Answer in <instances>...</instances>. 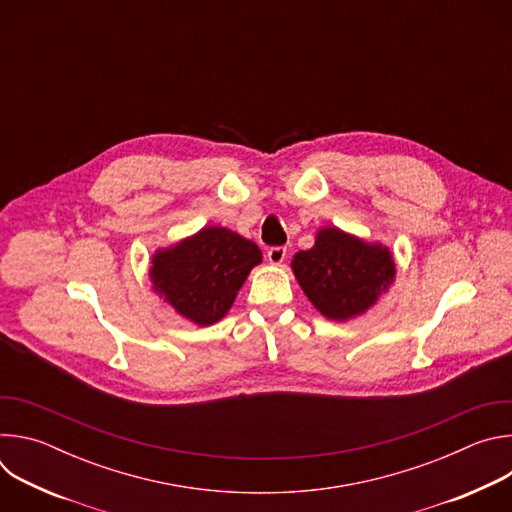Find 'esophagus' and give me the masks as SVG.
<instances>
[{
  "mask_svg": "<svg viewBox=\"0 0 512 512\" xmlns=\"http://www.w3.org/2000/svg\"><path fill=\"white\" fill-rule=\"evenodd\" d=\"M285 257H287V249L285 247H271L267 251V259H269L271 265H281L285 261Z\"/></svg>",
  "mask_w": 512,
  "mask_h": 512,
  "instance_id": "34e87169",
  "label": "esophagus"
}]
</instances>
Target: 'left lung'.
Returning <instances> with one entry per match:
<instances>
[{
	"instance_id": "left-lung-1",
	"label": "left lung",
	"mask_w": 512,
	"mask_h": 512,
	"mask_svg": "<svg viewBox=\"0 0 512 512\" xmlns=\"http://www.w3.org/2000/svg\"><path fill=\"white\" fill-rule=\"evenodd\" d=\"M291 271L312 306L336 322L369 312L387 294L397 273L389 247L338 227H322L314 247L291 259Z\"/></svg>"
}]
</instances>
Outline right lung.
<instances>
[{
	"label": "right lung",
	"mask_w": 512,
	"mask_h": 512,
	"mask_svg": "<svg viewBox=\"0 0 512 512\" xmlns=\"http://www.w3.org/2000/svg\"><path fill=\"white\" fill-rule=\"evenodd\" d=\"M263 261L261 249L225 227H204L152 257V289L196 326L223 320L247 275Z\"/></svg>",
	"instance_id": "1"
}]
</instances>
